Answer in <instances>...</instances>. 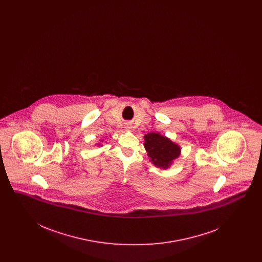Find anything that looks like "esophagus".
<instances>
[{
	"label": "esophagus",
	"mask_w": 262,
	"mask_h": 262,
	"mask_svg": "<svg viewBox=\"0 0 262 262\" xmlns=\"http://www.w3.org/2000/svg\"><path fill=\"white\" fill-rule=\"evenodd\" d=\"M125 127H126V129H130V128H132V125H126V126H125Z\"/></svg>",
	"instance_id": "1"
}]
</instances>
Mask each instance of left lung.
Returning a JSON list of instances; mask_svg holds the SVG:
<instances>
[{"label": "left lung", "mask_w": 262, "mask_h": 262, "mask_svg": "<svg viewBox=\"0 0 262 262\" xmlns=\"http://www.w3.org/2000/svg\"><path fill=\"white\" fill-rule=\"evenodd\" d=\"M144 146L151 161L157 167L166 169L180 155V147L169 138L149 133L144 137Z\"/></svg>", "instance_id": "8db88e82"}]
</instances>
